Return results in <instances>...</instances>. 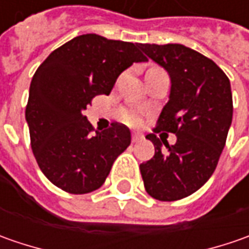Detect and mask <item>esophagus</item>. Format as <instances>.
<instances>
[{
  "label": "esophagus",
  "mask_w": 249,
  "mask_h": 249,
  "mask_svg": "<svg viewBox=\"0 0 249 249\" xmlns=\"http://www.w3.org/2000/svg\"><path fill=\"white\" fill-rule=\"evenodd\" d=\"M141 139H142V136H141V134H139V133H133V136H131L133 142H139Z\"/></svg>",
  "instance_id": "obj_1"
}]
</instances>
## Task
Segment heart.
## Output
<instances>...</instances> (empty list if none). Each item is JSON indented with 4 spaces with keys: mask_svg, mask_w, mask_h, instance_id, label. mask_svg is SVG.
<instances>
[{
    "mask_svg": "<svg viewBox=\"0 0 249 249\" xmlns=\"http://www.w3.org/2000/svg\"><path fill=\"white\" fill-rule=\"evenodd\" d=\"M123 119L126 120L127 123H131V124H137L140 122L139 116L136 113H133V112H124L123 113Z\"/></svg>",
    "mask_w": 249,
    "mask_h": 249,
    "instance_id": "b5f03b06",
    "label": "heart"
}]
</instances>
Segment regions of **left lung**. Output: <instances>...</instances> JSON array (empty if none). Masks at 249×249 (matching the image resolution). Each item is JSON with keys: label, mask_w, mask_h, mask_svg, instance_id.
I'll return each mask as SVG.
<instances>
[{"label": "left lung", "mask_w": 249, "mask_h": 249, "mask_svg": "<svg viewBox=\"0 0 249 249\" xmlns=\"http://www.w3.org/2000/svg\"><path fill=\"white\" fill-rule=\"evenodd\" d=\"M170 76L169 101L154 132H175V146L153 133L155 155L140 165L145 191L159 201L191 196L215 172L233 119L230 80L212 59L181 44H140ZM167 147L163 149L161 142Z\"/></svg>", "instance_id": "obj_1"}]
</instances>
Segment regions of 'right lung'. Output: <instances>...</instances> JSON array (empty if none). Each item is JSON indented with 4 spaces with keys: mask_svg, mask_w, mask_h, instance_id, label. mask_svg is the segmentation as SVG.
<instances>
[{
    "mask_svg": "<svg viewBox=\"0 0 249 249\" xmlns=\"http://www.w3.org/2000/svg\"><path fill=\"white\" fill-rule=\"evenodd\" d=\"M140 44L83 34L48 55L34 73L26 122L34 158L45 177L71 194L100 188L115 159L131 141L122 123L92 133L83 115L95 95H108L134 62H145Z\"/></svg>",
    "mask_w": 249,
    "mask_h": 249,
    "instance_id": "obj_1",
    "label": "right lung"
}]
</instances>
